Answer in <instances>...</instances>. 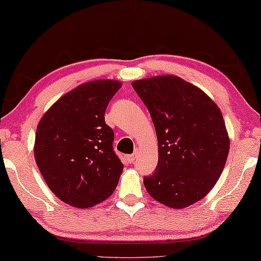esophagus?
Returning <instances> with one entry per match:
<instances>
[{"instance_id": "esophagus-1", "label": "esophagus", "mask_w": 261, "mask_h": 261, "mask_svg": "<svg viewBox=\"0 0 261 261\" xmlns=\"http://www.w3.org/2000/svg\"><path fill=\"white\" fill-rule=\"evenodd\" d=\"M127 160L129 163H134L135 160H136V153H132V155H129L127 157Z\"/></svg>"}]
</instances>
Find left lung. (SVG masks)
<instances>
[{"label": "left lung", "mask_w": 261, "mask_h": 261, "mask_svg": "<svg viewBox=\"0 0 261 261\" xmlns=\"http://www.w3.org/2000/svg\"><path fill=\"white\" fill-rule=\"evenodd\" d=\"M159 140V163L144 186L171 208L191 206L208 194L224 169L229 138L220 109L199 88L162 75L135 81Z\"/></svg>", "instance_id": "left-lung-1"}]
</instances>
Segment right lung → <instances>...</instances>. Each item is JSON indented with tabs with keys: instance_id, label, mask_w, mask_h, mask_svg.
<instances>
[{
	"instance_id": "add662e5",
	"label": "right lung",
	"mask_w": 261,
	"mask_h": 261,
	"mask_svg": "<svg viewBox=\"0 0 261 261\" xmlns=\"http://www.w3.org/2000/svg\"><path fill=\"white\" fill-rule=\"evenodd\" d=\"M98 80L66 93L41 118L34 157L47 186L63 202L88 208L113 193L122 172L105 111L120 89Z\"/></svg>"
}]
</instances>
